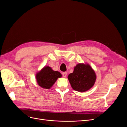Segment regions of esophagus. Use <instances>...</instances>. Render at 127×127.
Returning a JSON list of instances; mask_svg holds the SVG:
<instances>
[{"label": "esophagus", "mask_w": 127, "mask_h": 127, "mask_svg": "<svg viewBox=\"0 0 127 127\" xmlns=\"http://www.w3.org/2000/svg\"><path fill=\"white\" fill-rule=\"evenodd\" d=\"M67 75V72H63V76L64 77H66Z\"/></svg>", "instance_id": "34e87169"}]
</instances>
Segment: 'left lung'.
Instances as JSON below:
<instances>
[{
	"mask_svg": "<svg viewBox=\"0 0 127 127\" xmlns=\"http://www.w3.org/2000/svg\"><path fill=\"white\" fill-rule=\"evenodd\" d=\"M68 79L73 90L85 92L94 86L96 75L89 64L79 63L74 67L73 72L69 74Z\"/></svg>",
	"mask_w": 127,
	"mask_h": 127,
	"instance_id": "obj_1",
	"label": "left lung"
}]
</instances>
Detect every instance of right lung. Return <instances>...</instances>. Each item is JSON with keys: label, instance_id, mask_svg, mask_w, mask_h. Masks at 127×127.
<instances>
[{"label": "right lung", "instance_id": "right-lung-1", "mask_svg": "<svg viewBox=\"0 0 127 127\" xmlns=\"http://www.w3.org/2000/svg\"><path fill=\"white\" fill-rule=\"evenodd\" d=\"M62 75L58 71L53 70L49 66H44L42 69L36 72L35 78L38 85L44 89H50L54 85L58 78Z\"/></svg>", "mask_w": 127, "mask_h": 127}]
</instances>
